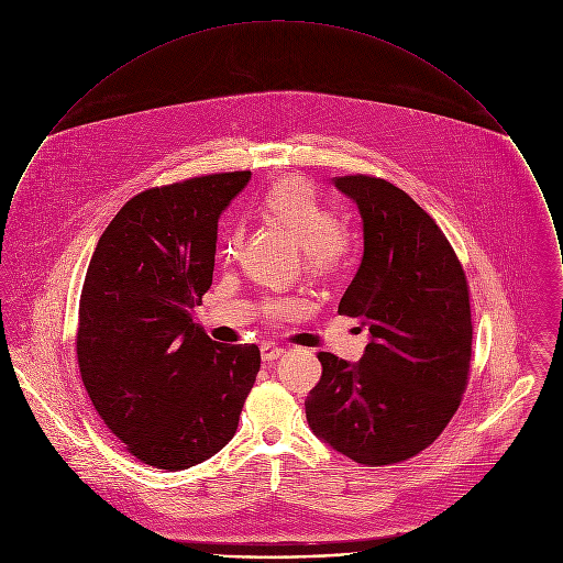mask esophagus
I'll list each match as a JSON object with an SVG mask.
<instances>
[{"mask_svg": "<svg viewBox=\"0 0 563 563\" xmlns=\"http://www.w3.org/2000/svg\"><path fill=\"white\" fill-rule=\"evenodd\" d=\"M284 353H286V351H284L282 346H273V344H264V346H262V360H264V362H275V360H279Z\"/></svg>", "mask_w": 563, "mask_h": 563, "instance_id": "1", "label": "esophagus"}]
</instances>
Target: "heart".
Wrapping results in <instances>:
<instances>
[{
  "mask_svg": "<svg viewBox=\"0 0 563 563\" xmlns=\"http://www.w3.org/2000/svg\"><path fill=\"white\" fill-rule=\"evenodd\" d=\"M260 214L303 246V266L310 277L329 282L346 268L351 249L340 232V217L306 177L286 175L273 181L260 197ZM241 246L242 234L234 230L223 246L225 260H234ZM295 310L297 306L288 299H275L264 306L266 319L273 321L288 319Z\"/></svg>",
  "mask_w": 563,
  "mask_h": 563,
  "instance_id": "b5f03b06",
  "label": "heart"
}]
</instances>
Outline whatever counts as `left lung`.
<instances>
[{
  "label": "left lung",
  "mask_w": 563,
  "mask_h": 563,
  "mask_svg": "<svg viewBox=\"0 0 563 563\" xmlns=\"http://www.w3.org/2000/svg\"><path fill=\"white\" fill-rule=\"evenodd\" d=\"M357 203L364 255L338 312L368 327L349 364L321 351L306 399L312 431L364 466L399 464L438 440L468 386L471 292L462 262L435 221L395 184L333 177Z\"/></svg>",
  "instance_id": "obj_1"
}]
</instances>
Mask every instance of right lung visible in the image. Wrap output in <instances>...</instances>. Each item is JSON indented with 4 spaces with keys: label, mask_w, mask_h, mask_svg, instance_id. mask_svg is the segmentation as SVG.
<instances>
[{
    "label": "right lung",
    "mask_w": 563,
    "mask_h": 563,
    "mask_svg": "<svg viewBox=\"0 0 563 563\" xmlns=\"http://www.w3.org/2000/svg\"><path fill=\"white\" fill-rule=\"evenodd\" d=\"M251 170L132 197L95 246L76 351L103 424L147 466L184 471L236 433L260 371L255 344L214 342L192 308L212 286L217 223Z\"/></svg>",
    "instance_id": "obj_1"
}]
</instances>
